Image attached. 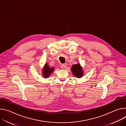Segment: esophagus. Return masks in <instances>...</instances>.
Returning <instances> with one entry per match:
<instances>
[{
  "label": "esophagus",
  "mask_w": 126,
  "mask_h": 126,
  "mask_svg": "<svg viewBox=\"0 0 126 126\" xmlns=\"http://www.w3.org/2000/svg\"><path fill=\"white\" fill-rule=\"evenodd\" d=\"M61 67H62V68L63 69H65V68H66V64H62L61 65Z\"/></svg>",
  "instance_id": "1"
}]
</instances>
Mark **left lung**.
Wrapping results in <instances>:
<instances>
[{
  "mask_svg": "<svg viewBox=\"0 0 126 126\" xmlns=\"http://www.w3.org/2000/svg\"><path fill=\"white\" fill-rule=\"evenodd\" d=\"M72 72L73 75L75 76L78 78H80L83 76L82 69L80 65L78 63L77 64H74L72 66Z\"/></svg>",
  "mask_w": 126,
  "mask_h": 126,
  "instance_id": "left-lung-1",
  "label": "left lung"
}]
</instances>
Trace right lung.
Segmentation results:
<instances>
[{"instance_id":"right-lung-1","label":"right lung","mask_w":126,"mask_h":126,"mask_svg":"<svg viewBox=\"0 0 126 126\" xmlns=\"http://www.w3.org/2000/svg\"><path fill=\"white\" fill-rule=\"evenodd\" d=\"M54 70V67H50L47 63H46L43 70V77L45 78H48L50 75V74L53 72Z\"/></svg>"}]
</instances>
